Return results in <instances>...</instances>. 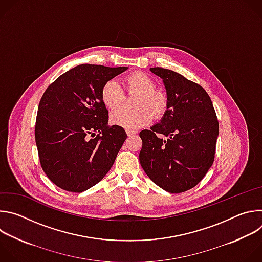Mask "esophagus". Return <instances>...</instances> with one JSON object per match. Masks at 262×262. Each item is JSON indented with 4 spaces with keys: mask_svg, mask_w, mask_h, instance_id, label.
Returning <instances> with one entry per match:
<instances>
[{
    "mask_svg": "<svg viewBox=\"0 0 262 262\" xmlns=\"http://www.w3.org/2000/svg\"><path fill=\"white\" fill-rule=\"evenodd\" d=\"M126 134H127V136H128V137H130V136L136 135V134H137V132H136V130H129V129H127V130H126Z\"/></svg>",
    "mask_w": 262,
    "mask_h": 262,
    "instance_id": "1",
    "label": "esophagus"
}]
</instances>
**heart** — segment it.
<instances>
[{"mask_svg":"<svg viewBox=\"0 0 262 262\" xmlns=\"http://www.w3.org/2000/svg\"><path fill=\"white\" fill-rule=\"evenodd\" d=\"M127 94H137L134 107L136 110H118L125 99L124 92L119 84L113 80L103 84L100 90L102 103L110 111H115L111 115V122L123 128L134 130L146 126L152 117L160 119L167 110L168 100L164 93L156 90V83L151 78L141 71H135L123 81Z\"/></svg>","mask_w":262,"mask_h":262,"instance_id":"heart-1","label":"heart"}]
</instances>
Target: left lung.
Instances as JSON below:
<instances>
[{
  "label": "left lung",
  "mask_w": 262,
  "mask_h": 262,
  "mask_svg": "<svg viewBox=\"0 0 262 262\" xmlns=\"http://www.w3.org/2000/svg\"><path fill=\"white\" fill-rule=\"evenodd\" d=\"M150 70L164 81L168 105L160 123L140 133V164L160 188L183 193L196 186L213 163L219 121L199 84L170 69Z\"/></svg>",
  "instance_id": "obj_1"
}]
</instances>
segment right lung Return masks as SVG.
Segmentation results:
<instances>
[{
    "instance_id": "right-lung-1",
    "label": "right lung",
    "mask_w": 262,
    "mask_h": 262,
    "mask_svg": "<svg viewBox=\"0 0 262 262\" xmlns=\"http://www.w3.org/2000/svg\"><path fill=\"white\" fill-rule=\"evenodd\" d=\"M127 67L81 64L64 72L45 91L36 116L35 141L40 165L60 189L82 193L113 166L126 139L107 125L101 101L103 84Z\"/></svg>"
}]
</instances>
